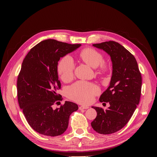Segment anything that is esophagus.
<instances>
[{
    "label": "esophagus",
    "instance_id": "34e87169",
    "mask_svg": "<svg viewBox=\"0 0 157 157\" xmlns=\"http://www.w3.org/2000/svg\"><path fill=\"white\" fill-rule=\"evenodd\" d=\"M88 108H89V107H88V106H84V105H81V106L79 107L80 110H82V109H87Z\"/></svg>",
    "mask_w": 157,
    "mask_h": 157
}]
</instances>
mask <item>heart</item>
<instances>
[{
  "label": "heart",
  "mask_w": 157,
  "mask_h": 157,
  "mask_svg": "<svg viewBox=\"0 0 157 157\" xmlns=\"http://www.w3.org/2000/svg\"><path fill=\"white\" fill-rule=\"evenodd\" d=\"M80 58L93 67L105 69L106 65L103 63V56L98 50L93 48H85L80 53ZM75 64L73 59L69 55L61 58L58 64V72L61 78L68 81L73 77ZM99 92V88L96 84L84 81H78L71 85L67 90L69 98L83 104L91 103L94 96Z\"/></svg>",
  "instance_id": "b5f03b06"
}]
</instances>
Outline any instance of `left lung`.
Returning a JSON list of instances; mask_svg holds the SVG:
<instances>
[{"label": "left lung", "mask_w": 157, "mask_h": 157, "mask_svg": "<svg viewBox=\"0 0 157 157\" xmlns=\"http://www.w3.org/2000/svg\"><path fill=\"white\" fill-rule=\"evenodd\" d=\"M93 46L111 56L113 73L110 85L99 98V101L109 103L110 107L105 111L93 107L97 116L91 125L99 134H110L127 124L139 104L141 75L134 56L119 43L110 40Z\"/></svg>", "instance_id": "obj_1"}]
</instances>
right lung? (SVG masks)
Returning <instances> with one entry per match:
<instances>
[{
  "mask_svg": "<svg viewBox=\"0 0 157 157\" xmlns=\"http://www.w3.org/2000/svg\"><path fill=\"white\" fill-rule=\"evenodd\" d=\"M80 46L45 40L32 48L23 61L17 81L19 105L28 124L40 134L54 137L63 134L71 114L78 110L77 104L71 101L56 109L52 106L61 98L57 94L61 88L58 61Z\"/></svg>",
  "mask_w": 157,
  "mask_h": 157,
  "instance_id": "obj_1",
  "label": "right lung"
}]
</instances>
